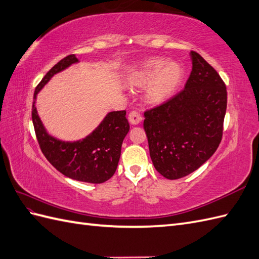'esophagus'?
<instances>
[{
    "label": "esophagus",
    "instance_id": "34e87169",
    "mask_svg": "<svg viewBox=\"0 0 259 259\" xmlns=\"http://www.w3.org/2000/svg\"><path fill=\"white\" fill-rule=\"evenodd\" d=\"M128 120L132 125H137V124H139L141 122L142 118L137 111H131L129 113V116H128Z\"/></svg>",
    "mask_w": 259,
    "mask_h": 259
}]
</instances>
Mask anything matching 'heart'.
Here are the masks:
<instances>
[{
	"mask_svg": "<svg viewBox=\"0 0 259 259\" xmlns=\"http://www.w3.org/2000/svg\"><path fill=\"white\" fill-rule=\"evenodd\" d=\"M183 78V69L176 62L164 58H148L132 68L125 78L128 87L144 89V100L150 106H160L176 94Z\"/></svg>",
	"mask_w": 259,
	"mask_h": 259,
	"instance_id": "heart-1",
	"label": "heart"
}]
</instances>
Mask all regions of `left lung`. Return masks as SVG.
<instances>
[{
  "mask_svg": "<svg viewBox=\"0 0 259 259\" xmlns=\"http://www.w3.org/2000/svg\"><path fill=\"white\" fill-rule=\"evenodd\" d=\"M192 71L185 87L165 104L144 112L150 157L161 176H189L219 148L227 93L220 75L201 55L190 53Z\"/></svg>",
  "mask_w": 259,
  "mask_h": 259,
  "instance_id": "obj_1",
  "label": "left lung"
}]
</instances>
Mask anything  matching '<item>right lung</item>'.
<instances>
[{
    "label": "right lung",
    "mask_w": 259,
    "mask_h": 259,
    "mask_svg": "<svg viewBox=\"0 0 259 259\" xmlns=\"http://www.w3.org/2000/svg\"><path fill=\"white\" fill-rule=\"evenodd\" d=\"M79 61L68 55L48 71L36 87L32 108V120L41 152L51 164L65 177L76 181L99 184L115 174L121 154L124 137L129 132L125 111L108 112L100 123L82 139L67 141L51 135L41 121L36 98L52 78Z\"/></svg>",
    "instance_id": "add662e5"
}]
</instances>
